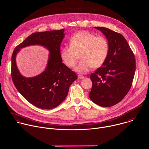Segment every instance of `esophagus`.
<instances>
[{
    "mask_svg": "<svg viewBox=\"0 0 149 149\" xmlns=\"http://www.w3.org/2000/svg\"><path fill=\"white\" fill-rule=\"evenodd\" d=\"M78 78L80 79H84V76L83 75L79 74V75H78Z\"/></svg>",
    "mask_w": 149,
    "mask_h": 149,
    "instance_id": "esophagus-1",
    "label": "esophagus"
}]
</instances>
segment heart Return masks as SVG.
Wrapping results in <instances>:
<instances>
[{"mask_svg":"<svg viewBox=\"0 0 149 149\" xmlns=\"http://www.w3.org/2000/svg\"><path fill=\"white\" fill-rule=\"evenodd\" d=\"M70 46H65L61 52L63 63L68 68H73L79 59L81 62L74 69L80 73H86L93 68L101 67L109 53V43L103 36H96L86 31L75 33L69 41Z\"/></svg>","mask_w":149,"mask_h":149,"instance_id":"heart-1","label":"heart"}]
</instances>
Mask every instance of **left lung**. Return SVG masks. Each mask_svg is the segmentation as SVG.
Listing matches in <instances>:
<instances>
[{
	"label": "left lung",
	"mask_w": 149,
	"mask_h": 149,
	"mask_svg": "<svg viewBox=\"0 0 149 149\" xmlns=\"http://www.w3.org/2000/svg\"><path fill=\"white\" fill-rule=\"evenodd\" d=\"M106 36L109 53L104 63L91 75L92 88L90 99L102 107L119 103L132 87L136 70L134 53L126 39L111 30L95 27Z\"/></svg>",
	"instance_id": "8db88e82"
}]
</instances>
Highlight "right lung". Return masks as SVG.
I'll return each mask as SVG.
<instances>
[{"label":"right lung","mask_w":149,"mask_h":149,"mask_svg":"<svg viewBox=\"0 0 149 149\" xmlns=\"http://www.w3.org/2000/svg\"><path fill=\"white\" fill-rule=\"evenodd\" d=\"M64 31L61 29L33 33L15 48L12 56L11 76L16 88L30 103L40 109H50L60 104L66 99L71 84L77 79L61 58ZM34 44L42 45L49 50L48 63L43 73L26 78L17 69L15 56L21 48Z\"/></svg>","instance_id":"obj_1"}]
</instances>
